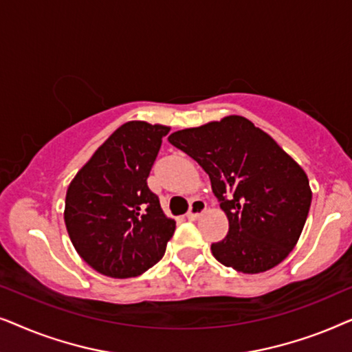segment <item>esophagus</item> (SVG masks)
I'll use <instances>...</instances> for the list:
<instances>
[{
  "label": "esophagus",
  "mask_w": 352,
  "mask_h": 352,
  "mask_svg": "<svg viewBox=\"0 0 352 352\" xmlns=\"http://www.w3.org/2000/svg\"><path fill=\"white\" fill-rule=\"evenodd\" d=\"M205 210H206V204L204 200H200V199L192 200L190 210H189V213H187V218H189L190 221H195L201 213H204Z\"/></svg>",
  "instance_id": "esophagus-1"
}]
</instances>
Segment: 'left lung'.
I'll use <instances>...</instances> for the list:
<instances>
[{
  "label": "left lung",
  "instance_id": "1",
  "mask_svg": "<svg viewBox=\"0 0 352 352\" xmlns=\"http://www.w3.org/2000/svg\"><path fill=\"white\" fill-rule=\"evenodd\" d=\"M210 176L229 219L211 253L243 274L264 272L285 259L300 239L312 200L302 168L245 117L187 128L168 138Z\"/></svg>",
  "mask_w": 352,
  "mask_h": 352
}]
</instances>
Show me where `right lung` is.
<instances>
[{
	"instance_id": "obj_1",
	"label": "right lung",
	"mask_w": 352,
	"mask_h": 352,
	"mask_svg": "<svg viewBox=\"0 0 352 352\" xmlns=\"http://www.w3.org/2000/svg\"><path fill=\"white\" fill-rule=\"evenodd\" d=\"M168 133L163 124H122L67 189V232L76 253L104 276H141L160 261L175 234V219L147 186Z\"/></svg>"
}]
</instances>
